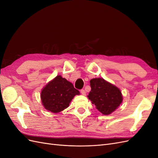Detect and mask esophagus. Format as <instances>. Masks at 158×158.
<instances>
[{"mask_svg":"<svg viewBox=\"0 0 158 158\" xmlns=\"http://www.w3.org/2000/svg\"><path fill=\"white\" fill-rule=\"evenodd\" d=\"M80 92H81V94H82V95H85V90H84V89H81Z\"/></svg>","mask_w":158,"mask_h":158,"instance_id":"34e87169","label":"esophagus"}]
</instances>
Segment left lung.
<instances>
[{
	"label": "left lung",
	"instance_id": "1",
	"mask_svg": "<svg viewBox=\"0 0 158 158\" xmlns=\"http://www.w3.org/2000/svg\"><path fill=\"white\" fill-rule=\"evenodd\" d=\"M89 82L91 91L88 98L104 115L114 112L122 103L123 95L116 85L102 78H93Z\"/></svg>",
	"mask_w": 158,
	"mask_h": 158
}]
</instances>
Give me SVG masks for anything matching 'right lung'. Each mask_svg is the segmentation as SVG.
I'll list each match as a JSON object with an SVG mask.
<instances>
[{
    "label": "right lung",
    "mask_w": 158,
    "mask_h": 158,
    "mask_svg": "<svg viewBox=\"0 0 158 158\" xmlns=\"http://www.w3.org/2000/svg\"><path fill=\"white\" fill-rule=\"evenodd\" d=\"M76 95H80L79 91L69 81L58 75L41 89L40 96L44 108L57 113L67 108Z\"/></svg>",
    "instance_id": "1"
}]
</instances>
